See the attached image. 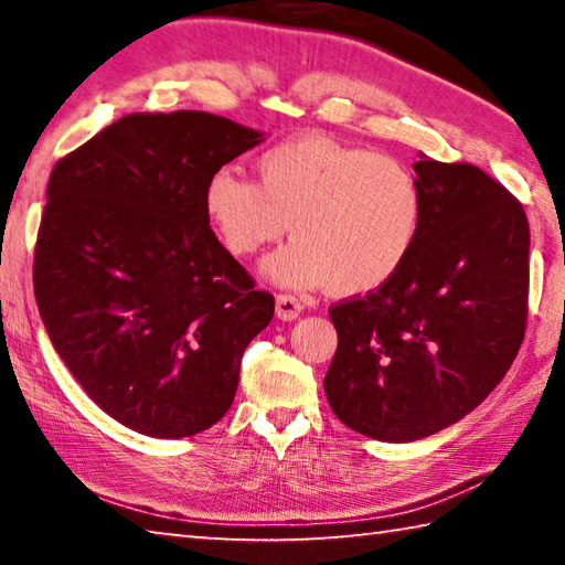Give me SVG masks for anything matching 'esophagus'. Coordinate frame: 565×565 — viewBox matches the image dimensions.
Instances as JSON below:
<instances>
[{"label":"esophagus","mask_w":565,"mask_h":565,"mask_svg":"<svg viewBox=\"0 0 565 565\" xmlns=\"http://www.w3.org/2000/svg\"><path fill=\"white\" fill-rule=\"evenodd\" d=\"M303 303L296 299L294 294H279L276 296V317L284 319V321H291L301 313Z\"/></svg>","instance_id":"esophagus-1"}]
</instances>
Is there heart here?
I'll return each mask as SVG.
<instances>
[{"instance_id":"obj_1","label":"heart","mask_w":565,"mask_h":565,"mask_svg":"<svg viewBox=\"0 0 565 565\" xmlns=\"http://www.w3.org/2000/svg\"><path fill=\"white\" fill-rule=\"evenodd\" d=\"M259 184L218 169L204 209L234 256H254L286 234L264 274L284 286L356 296L384 286L414 252L424 222L418 181L394 157L323 137L284 141L256 159Z\"/></svg>"}]
</instances>
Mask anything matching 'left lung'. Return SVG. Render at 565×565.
<instances>
[{
  "label": "left lung",
  "instance_id": "left-lung-1",
  "mask_svg": "<svg viewBox=\"0 0 565 565\" xmlns=\"http://www.w3.org/2000/svg\"><path fill=\"white\" fill-rule=\"evenodd\" d=\"M424 222L391 279L333 303L339 347L323 379L353 431L416 441L491 394L529 319V218L519 199L466 161L414 164Z\"/></svg>",
  "mask_w": 565,
  "mask_h": 565
}]
</instances>
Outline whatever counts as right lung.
Returning a JSON list of instances; mask_svg holds the SVG:
<instances>
[{"mask_svg":"<svg viewBox=\"0 0 565 565\" xmlns=\"http://www.w3.org/2000/svg\"><path fill=\"white\" fill-rule=\"evenodd\" d=\"M262 134L206 111L127 114L56 161L34 246L46 333L131 431L184 438L232 406L274 296L209 226L212 174Z\"/></svg>","mask_w":565,"mask_h":565,"instance_id":"1","label":"right lung"}]
</instances>
